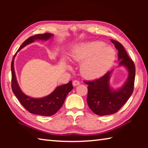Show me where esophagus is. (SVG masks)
Here are the masks:
<instances>
[{"label": "esophagus", "instance_id": "1", "mask_svg": "<svg viewBox=\"0 0 148 148\" xmlns=\"http://www.w3.org/2000/svg\"><path fill=\"white\" fill-rule=\"evenodd\" d=\"M72 84H73L74 86H78V85L79 84V82L77 81V80H74Z\"/></svg>", "mask_w": 148, "mask_h": 148}]
</instances>
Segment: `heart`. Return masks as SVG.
I'll return each mask as SVG.
<instances>
[{"label": "heart", "mask_w": 148, "mask_h": 148, "mask_svg": "<svg viewBox=\"0 0 148 148\" xmlns=\"http://www.w3.org/2000/svg\"><path fill=\"white\" fill-rule=\"evenodd\" d=\"M74 61L83 62L80 71L87 79L101 77L111 68L116 60V51L104 42L93 41L79 44L72 50Z\"/></svg>", "instance_id": "b5f03b06"}]
</instances>
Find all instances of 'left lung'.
Wrapping results in <instances>:
<instances>
[{
  "instance_id": "8db88e82",
  "label": "left lung",
  "mask_w": 148,
  "mask_h": 148,
  "mask_svg": "<svg viewBox=\"0 0 148 148\" xmlns=\"http://www.w3.org/2000/svg\"><path fill=\"white\" fill-rule=\"evenodd\" d=\"M118 50L119 66H125L129 72L126 82L119 89H114L110 86V79L113 71H109L101 78L85 82L88 85L87 102L89 108L99 116L116 113L126 103L133 92L135 79V66L132 60L119 42L111 40Z\"/></svg>"
}]
</instances>
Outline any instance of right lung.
<instances>
[{
    "label": "right lung",
    "mask_w": 148,
    "mask_h": 148,
    "mask_svg": "<svg viewBox=\"0 0 148 148\" xmlns=\"http://www.w3.org/2000/svg\"><path fill=\"white\" fill-rule=\"evenodd\" d=\"M53 36V34L45 33L42 34H36L29 37L21 45L17 51L14 55L11 64L12 71V89L14 95L18 99L25 108L30 113L39 115L42 116H53L58 110L61 108L65 101V99L72 91L73 86L72 81H70L68 84L62 85L56 87V89L49 94L42 98H32L29 97L22 92L21 89L17 83L16 74L14 70V59L17 52L20 51L25 46L35 40H47Z\"/></svg>",
    "instance_id": "1"
}]
</instances>
